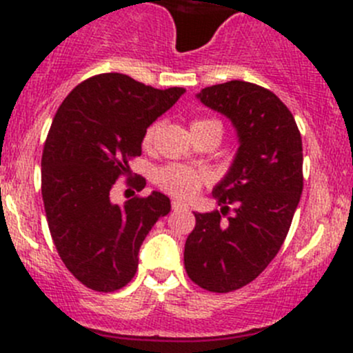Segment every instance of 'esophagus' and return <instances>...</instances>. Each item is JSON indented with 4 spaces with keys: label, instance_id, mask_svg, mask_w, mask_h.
I'll use <instances>...</instances> for the list:
<instances>
[{
    "label": "esophagus",
    "instance_id": "esophagus-1",
    "mask_svg": "<svg viewBox=\"0 0 353 353\" xmlns=\"http://www.w3.org/2000/svg\"><path fill=\"white\" fill-rule=\"evenodd\" d=\"M172 210H176V212H177V210H186V212H188V210H190V206H188L186 203L177 201V199H174V201H172Z\"/></svg>",
    "mask_w": 353,
    "mask_h": 353
}]
</instances>
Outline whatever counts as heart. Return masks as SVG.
<instances>
[{
  "mask_svg": "<svg viewBox=\"0 0 353 353\" xmlns=\"http://www.w3.org/2000/svg\"><path fill=\"white\" fill-rule=\"evenodd\" d=\"M196 123H216V121H196ZM193 123V124H196ZM157 130H159V123L152 124L147 130L143 137V145L148 147L154 141ZM157 184L162 188L167 193L174 194V196L188 198L191 194H194L198 191V188L201 186L203 176L196 170L190 169V167L184 165H167L163 169H160L155 176Z\"/></svg>",
  "mask_w": 353,
  "mask_h": 353,
  "instance_id": "heart-1",
  "label": "heart"
}]
</instances>
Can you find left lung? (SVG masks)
I'll return each instance as SVG.
<instances>
[{"label": "left lung", "instance_id": "8db88e82", "mask_svg": "<svg viewBox=\"0 0 353 353\" xmlns=\"http://www.w3.org/2000/svg\"><path fill=\"white\" fill-rule=\"evenodd\" d=\"M196 99L232 123L237 152L213 188L219 210L194 213L184 244L188 276L210 292L248 285L285 241L302 194V140L294 116L273 92L241 80L203 88Z\"/></svg>", "mask_w": 353, "mask_h": 353}]
</instances>
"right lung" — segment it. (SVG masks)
Wrapping results in <instances>:
<instances>
[{
  "label": "right lung",
  "mask_w": 353,
  "mask_h": 353,
  "mask_svg": "<svg viewBox=\"0 0 353 353\" xmlns=\"http://www.w3.org/2000/svg\"><path fill=\"white\" fill-rule=\"evenodd\" d=\"M184 88L148 87L128 74L102 73L81 81L59 105L42 154V199L52 241L66 268L83 285L112 292L131 282L138 252L170 199L110 201V188L141 155L147 128ZM140 177L138 190L145 188Z\"/></svg>",
  "instance_id": "obj_1"
}]
</instances>
